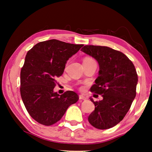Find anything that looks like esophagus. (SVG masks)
I'll return each mask as SVG.
<instances>
[{"label": "esophagus", "instance_id": "34e87169", "mask_svg": "<svg viewBox=\"0 0 152 152\" xmlns=\"http://www.w3.org/2000/svg\"><path fill=\"white\" fill-rule=\"evenodd\" d=\"M80 99H86L87 97L86 96H84V95H80Z\"/></svg>", "mask_w": 152, "mask_h": 152}]
</instances>
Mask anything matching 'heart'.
Segmentation results:
<instances>
[{"label":"heart","mask_w":152,"mask_h":152,"mask_svg":"<svg viewBox=\"0 0 152 152\" xmlns=\"http://www.w3.org/2000/svg\"><path fill=\"white\" fill-rule=\"evenodd\" d=\"M92 59H91V58H88V57H86V58H85V59H84V60H91Z\"/></svg>","instance_id":"obj_1"}]
</instances>
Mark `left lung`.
Masks as SVG:
<instances>
[{
	"label": "left lung",
	"mask_w": 152,
	"mask_h": 152,
	"mask_svg": "<svg viewBox=\"0 0 152 152\" xmlns=\"http://www.w3.org/2000/svg\"><path fill=\"white\" fill-rule=\"evenodd\" d=\"M82 51L99 64L98 77L91 91L103 97L98 102L90 97L95 110L88 116V122L98 129H110L122 121L136 97V68L124 54L111 48L85 45Z\"/></svg>",
	"instance_id": "8db88e82"
}]
</instances>
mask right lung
<instances>
[{
	"instance_id": "add662e5",
	"label": "right lung",
	"mask_w": 152,
	"mask_h": 152,
	"mask_svg": "<svg viewBox=\"0 0 152 152\" xmlns=\"http://www.w3.org/2000/svg\"><path fill=\"white\" fill-rule=\"evenodd\" d=\"M83 45L51 39L38 43L27 53L20 70V95L29 114L39 123H56L78 101L74 91L59 95L54 88L68 60Z\"/></svg>"
}]
</instances>
